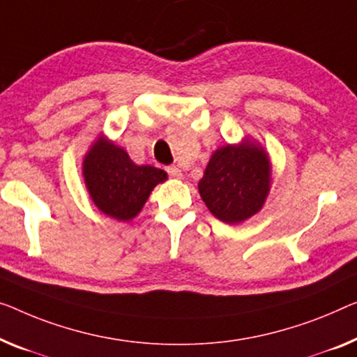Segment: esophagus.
Instances as JSON below:
<instances>
[{"label": "esophagus", "mask_w": 357, "mask_h": 357, "mask_svg": "<svg viewBox=\"0 0 357 357\" xmlns=\"http://www.w3.org/2000/svg\"><path fill=\"white\" fill-rule=\"evenodd\" d=\"M167 173L172 178H176V179L183 178V173H181V169L178 167H167Z\"/></svg>", "instance_id": "obj_1"}]
</instances>
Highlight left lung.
<instances>
[{"mask_svg": "<svg viewBox=\"0 0 357 357\" xmlns=\"http://www.w3.org/2000/svg\"><path fill=\"white\" fill-rule=\"evenodd\" d=\"M271 188V163L261 146L245 139L213 152L199 181L202 200L213 216L237 225L263 208Z\"/></svg>", "mask_w": 357, "mask_h": 357, "instance_id": "left-lung-1", "label": "left lung"}]
</instances>
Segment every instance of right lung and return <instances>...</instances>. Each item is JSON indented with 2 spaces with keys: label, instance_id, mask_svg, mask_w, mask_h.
<instances>
[{
  "label": "right lung",
  "instance_id": "obj_1",
  "mask_svg": "<svg viewBox=\"0 0 357 357\" xmlns=\"http://www.w3.org/2000/svg\"><path fill=\"white\" fill-rule=\"evenodd\" d=\"M84 184L94 205L110 218L130 221L167 173L151 165H136L126 151L99 136L83 160Z\"/></svg>",
  "mask_w": 357,
  "mask_h": 357
}]
</instances>
